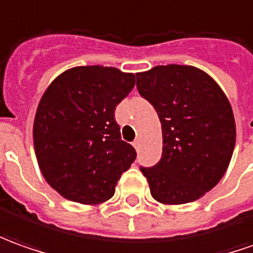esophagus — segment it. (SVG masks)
I'll return each instance as SVG.
<instances>
[{"mask_svg": "<svg viewBox=\"0 0 253 253\" xmlns=\"http://www.w3.org/2000/svg\"><path fill=\"white\" fill-rule=\"evenodd\" d=\"M133 147L135 149H138L140 148V140H134L133 141Z\"/></svg>", "mask_w": 253, "mask_h": 253, "instance_id": "34e87169", "label": "esophagus"}]
</instances>
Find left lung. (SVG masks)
<instances>
[{
    "label": "left lung",
    "instance_id": "left-lung-1",
    "mask_svg": "<svg viewBox=\"0 0 253 253\" xmlns=\"http://www.w3.org/2000/svg\"><path fill=\"white\" fill-rule=\"evenodd\" d=\"M137 88L162 125V158L140 170L151 195L180 205L201 198L220 181L235 145V122L227 97L209 75L184 65L137 73Z\"/></svg>",
    "mask_w": 253,
    "mask_h": 253
}]
</instances>
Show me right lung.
<instances>
[{"label":"right lung","instance_id":"1","mask_svg":"<svg viewBox=\"0 0 253 253\" xmlns=\"http://www.w3.org/2000/svg\"><path fill=\"white\" fill-rule=\"evenodd\" d=\"M135 84L133 73L104 66L69 69L37 108L33 138L41 173L63 198L97 205L112 198L137 158L122 140L115 109Z\"/></svg>","mask_w":253,"mask_h":253}]
</instances>
